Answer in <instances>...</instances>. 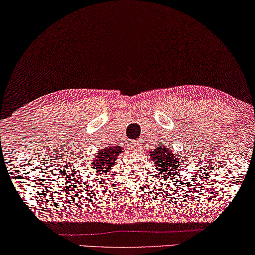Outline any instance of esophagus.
<instances>
[{
  "label": "esophagus",
  "mask_w": 255,
  "mask_h": 255,
  "mask_svg": "<svg viewBox=\"0 0 255 255\" xmlns=\"http://www.w3.org/2000/svg\"><path fill=\"white\" fill-rule=\"evenodd\" d=\"M141 148H142V145H141V142H139V141H132L131 142V149L134 152L141 151Z\"/></svg>",
  "instance_id": "obj_1"
}]
</instances>
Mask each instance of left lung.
<instances>
[{
  "label": "left lung",
  "instance_id": "1",
  "mask_svg": "<svg viewBox=\"0 0 255 255\" xmlns=\"http://www.w3.org/2000/svg\"><path fill=\"white\" fill-rule=\"evenodd\" d=\"M149 156L152 165L159 173L156 177H162L161 179H165L176 176L179 167L182 165V159L176 156V153L168 145H161V147L150 150Z\"/></svg>",
  "mask_w": 255,
  "mask_h": 255
}]
</instances>
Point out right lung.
Instances as JSON below:
<instances>
[{"mask_svg":"<svg viewBox=\"0 0 255 255\" xmlns=\"http://www.w3.org/2000/svg\"><path fill=\"white\" fill-rule=\"evenodd\" d=\"M122 149V145H111V147L107 145V147L99 149L95 158L88 161L90 169L99 175H108L118 157L123 153Z\"/></svg>","mask_w":255,"mask_h":255,"instance_id":"obj_1","label":"right lung"}]
</instances>
